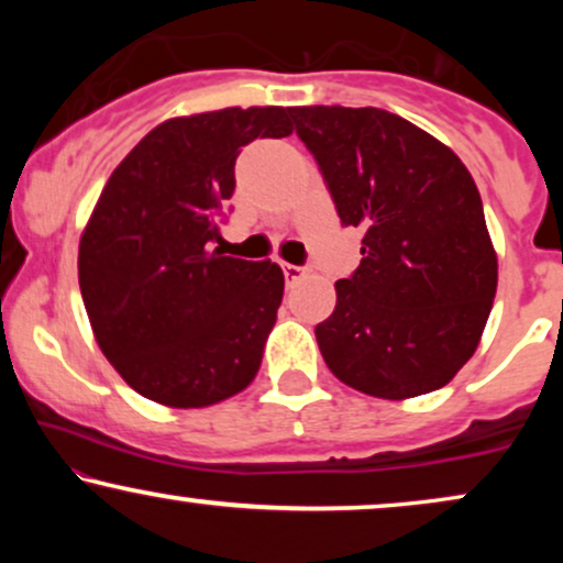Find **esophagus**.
<instances>
[{"mask_svg":"<svg viewBox=\"0 0 563 563\" xmlns=\"http://www.w3.org/2000/svg\"><path fill=\"white\" fill-rule=\"evenodd\" d=\"M303 273H307V267H299V264H283V275H286L288 283L299 280V277H303Z\"/></svg>","mask_w":563,"mask_h":563,"instance_id":"34e87169","label":"esophagus"}]
</instances>
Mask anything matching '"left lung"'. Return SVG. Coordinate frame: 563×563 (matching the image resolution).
<instances>
[{
    "label": "left lung",
    "instance_id": "1",
    "mask_svg": "<svg viewBox=\"0 0 563 563\" xmlns=\"http://www.w3.org/2000/svg\"><path fill=\"white\" fill-rule=\"evenodd\" d=\"M363 262L314 328L339 380L380 399L450 384L479 346L497 256L479 190L448 145L380 108H290Z\"/></svg>",
    "mask_w": 563,
    "mask_h": 563
}]
</instances>
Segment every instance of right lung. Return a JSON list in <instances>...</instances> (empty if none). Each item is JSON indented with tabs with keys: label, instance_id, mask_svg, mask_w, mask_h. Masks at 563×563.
Wrapping results in <instances>:
<instances>
[{
	"label": "right lung",
	"instance_id": "add662e5",
	"mask_svg": "<svg viewBox=\"0 0 563 563\" xmlns=\"http://www.w3.org/2000/svg\"><path fill=\"white\" fill-rule=\"evenodd\" d=\"M290 132V108L275 106L164 121L102 187L79 243L81 299L102 354L142 397L206 407L254 380L286 277L214 243L241 147Z\"/></svg>",
	"mask_w": 563,
	"mask_h": 563
}]
</instances>
